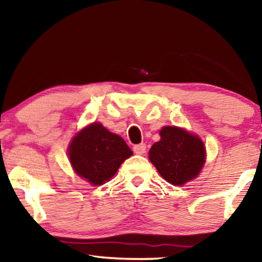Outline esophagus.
Returning <instances> with one entry per match:
<instances>
[{
  "label": "esophagus",
  "mask_w": 262,
  "mask_h": 262,
  "mask_svg": "<svg viewBox=\"0 0 262 262\" xmlns=\"http://www.w3.org/2000/svg\"><path fill=\"white\" fill-rule=\"evenodd\" d=\"M133 150L136 155H143L145 152V144H136Z\"/></svg>",
  "instance_id": "1"
}]
</instances>
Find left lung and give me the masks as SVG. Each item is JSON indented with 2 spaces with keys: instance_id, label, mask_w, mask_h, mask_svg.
<instances>
[{
  "instance_id": "obj_1",
  "label": "left lung",
  "mask_w": 262,
  "mask_h": 262,
  "mask_svg": "<svg viewBox=\"0 0 262 262\" xmlns=\"http://www.w3.org/2000/svg\"><path fill=\"white\" fill-rule=\"evenodd\" d=\"M161 140L149 150V159L164 179L181 186L196 178L206 162V148L198 135L183 128L163 127Z\"/></svg>"
}]
</instances>
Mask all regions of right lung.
<instances>
[{
    "instance_id": "1",
    "label": "right lung",
    "mask_w": 262,
    "mask_h": 262,
    "mask_svg": "<svg viewBox=\"0 0 262 262\" xmlns=\"http://www.w3.org/2000/svg\"><path fill=\"white\" fill-rule=\"evenodd\" d=\"M133 151L122 137L94 122L74 136L68 148L74 171L94 186L108 181Z\"/></svg>"
}]
</instances>
